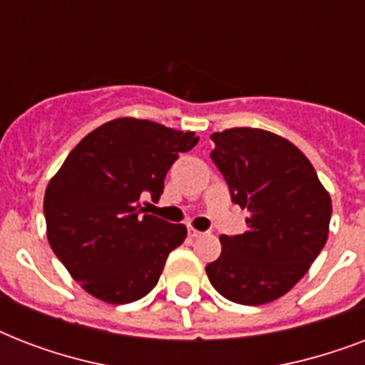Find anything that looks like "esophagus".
<instances>
[{
	"label": "esophagus",
	"instance_id": "esophagus-1",
	"mask_svg": "<svg viewBox=\"0 0 365 365\" xmlns=\"http://www.w3.org/2000/svg\"><path fill=\"white\" fill-rule=\"evenodd\" d=\"M187 235L191 237V239H199V237H202V235H206V233H202V231H197V229H193V227H189Z\"/></svg>",
	"mask_w": 365,
	"mask_h": 365
}]
</instances>
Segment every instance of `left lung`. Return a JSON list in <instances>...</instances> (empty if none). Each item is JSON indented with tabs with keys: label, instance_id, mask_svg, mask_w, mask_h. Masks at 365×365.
Listing matches in <instances>:
<instances>
[{
	"label": "left lung",
	"instance_id": "left-lung-1",
	"mask_svg": "<svg viewBox=\"0 0 365 365\" xmlns=\"http://www.w3.org/2000/svg\"><path fill=\"white\" fill-rule=\"evenodd\" d=\"M214 165L231 200L248 208L246 233L222 235V255L206 265L212 286L240 305L282 297L305 277L328 240L331 199L305 155L259 128L212 134Z\"/></svg>",
	"mask_w": 365,
	"mask_h": 365
}]
</instances>
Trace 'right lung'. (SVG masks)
Masks as SVG:
<instances>
[{"mask_svg": "<svg viewBox=\"0 0 365 365\" xmlns=\"http://www.w3.org/2000/svg\"><path fill=\"white\" fill-rule=\"evenodd\" d=\"M197 142L195 132L123 117L87 134L66 157L45 191L47 239L88 294L125 305L157 286L187 229L145 214L138 200L143 193L159 199L166 172Z\"/></svg>", "mask_w": 365, "mask_h": 365, "instance_id": "right-lung-1", "label": "right lung"}]
</instances>
